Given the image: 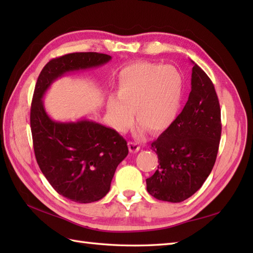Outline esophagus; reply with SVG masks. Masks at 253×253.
I'll return each instance as SVG.
<instances>
[{
    "label": "esophagus",
    "mask_w": 253,
    "mask_h": 253,
    "mask_svg": "<svg viewBox=\"0 0 253 253\" xmlns=\"http://www.w3.org/2000/svg\"><path fill=\"white\" fill-rule=\"evenodd\" d=\"M128 149H129V151L131 153H136V152L139 151V150H140V146H139L137 142L129 141V142H128Z\"/></svg>",
    "instance_id": "esophagus-1"
}]
</instances>
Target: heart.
Segmentation results:
<instances>
[{"mask_svg": "<svg viewBox=\"0 0 253 253\" xmlns=\"http://www.w3.org/2000/svg\"><path fill=\"white\" fill-rule=\"evenodd\" d=\"M182 96V77L176 68L137 63L122 72L117 99L107 102V116L114 129L124 132L136 120L151 132H162L174 123Z\"/></svg>", "mask_w": 253, "mask_h": 253, "instance_id": "obj_1", "label": "heart"}]
</instances>
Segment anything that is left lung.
<instances>
[{
    "label": "left lung",
    "mask_w": 253,
    "mask_h": 253,
    "mask_svg": "<svg viewBox=\"0 0 253 253\" xmlns=\"http://www.w3.org/2000/svg\"><path fill=\"white\" fill-rule=\"evenodd\" d=\"M192 64L186 105L151 143L159 165L146 180L147 190L158 200L176 203L191 197L206 181L216 160L222 132L219 102L211 79Z\"/></svg>",
    "instance_id": "obj_1"
}]
</instances>
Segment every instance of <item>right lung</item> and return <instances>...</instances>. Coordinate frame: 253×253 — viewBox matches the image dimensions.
Returning a JSON list of instances; mask_svg holds the SVG:
<instances>
[{
  "mask_svg": "<svg viewBox=\"0 0 253 253\" xmlns=\"http://www.w3.org/2000/svg\"><path fill=\"white\" fill-rule=\"evenodd\" d=\"M111 56L96 52L71 53L53 58L38 77L30 110V126L38 165L57 193L78 203L98 201L110 191L116 168L127 157L120 133L93 121L56 122L42 98L64 75L104 65Z\"/></svg>",
  "mask_w": 253,
  "mask_h": 253,
  "instance_id": "1",
  "label": "right lung"
}]
</instances>
